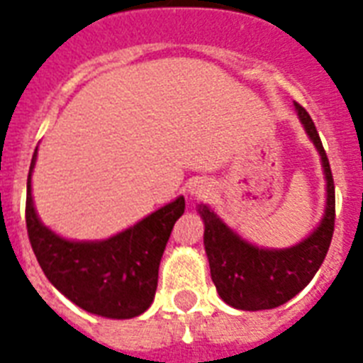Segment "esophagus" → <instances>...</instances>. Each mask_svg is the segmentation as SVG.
<instances>
[{"instance_id":"esophagus-1","label":"esophagus","mask_w":363,"mask_h":363,"mask_svg":"<svg viewBox=\"0 0 363 363\" xmlns=\"http://www.w3.org/2000/svg\"><path fill=\"white\" fill-rule=\"evenodd\" d=\"M211 192H213V184L207 179H196V181L188 184V194L192 198H209Z\"/></svg>"}]
</instances>
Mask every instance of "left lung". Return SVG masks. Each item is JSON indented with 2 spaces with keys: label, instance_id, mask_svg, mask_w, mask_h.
<instances>
[{
  "label": "left lung",
  "instance_id": "8db88e82",
  "mask_svg": "<svg viewBox=\"0 0 363 363\" xmlns=\"http://www.w3.org/2000/svg\"><path fill=\"white\" fill-rule=\"evenodd\" d=\"M299 122L320 154L326 179V207L320 224L288 248L256 247L233 232L209 205H199L203 218V245L209 258L211 279L216 292L230 307L241 311L275 309L303 290L326 258L335 224V186L326 150L309 113L294 104Z\"/></svg>",
  "mask_w": 363,
  "mask_h": 363
}]
</instances>
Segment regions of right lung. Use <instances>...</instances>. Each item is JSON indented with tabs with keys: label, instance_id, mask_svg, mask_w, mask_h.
Returning <instances> with one entry per match:
<instances>
[{
	"label": "right lung",
	"instance_id": "obj_1",
	"mask_svg": "<svg viewBox=\"0 0 363 363\" xmlns=\"http://www.w3.org/2000/svg\"><path fill=\"white\" fill-rule=\"evenodd\" d=\"M28 175L26 226L43 273L56 290L86 313L105 318H133L150 307L158 286L162 254L175 222L184 213V198L160 207L143 220L104 241H69L39 220Z\"/></svg>",
	"mask_w": 363,
	"mask_h": 363
}]
</instances>
